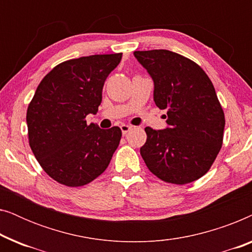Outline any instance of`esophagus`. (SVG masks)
I'll list each match as a JSON object with an SVG mask.
<instances>
[{"label":"esophagus","mask_w":252,"mask_h":252,"mask_svg":"<svg viewBox=\"0 0 252 252\" xmlns=\"http://www.w3.org/2000/svg\"><path fill=\"white\" fill-rule=\"evenodd\" d=\"M120 129H122V133L124 134V135H125V134H127V133L129 132L130 129H132V126H129V125H125V124H124V125L120 126Z\"/></svg>","instance_id":"1"}]
</instances>
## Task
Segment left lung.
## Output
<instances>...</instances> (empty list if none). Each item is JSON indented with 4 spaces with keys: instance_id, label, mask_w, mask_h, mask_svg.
Here are the masks:
<instances>
[{
    "instance_id": "1",
    "label": "left lung",
    "mask_w": 252,
    "mask_h": 252,
    "mask_svg": "<svg viewBox=\"0 0 252 252\" xmlns=\"http://www.w3.org/2000/svg\"><path fill=\"white\" fill-rule=\"evenodd\" d=\"M154 81V101L167 127H146L140 154L165 182L186 185L210 170L222 144L225 115L211 80L195 62L170 50L134 51Z\"/></svg>"
}]
</instances>
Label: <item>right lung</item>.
<instances>
[{
    "instance_id": "obj_1",
    "label": "right lung",
    "mask_w": 252,
    "mask_h": 252,
    "mask_svg": "<svg viewBox=\"0 0 252 252\" xmlns=\"http://www.w3.org/2000/svg\"><path fill=\"white\" fill-rule=\"evenodd\" d=\"M123 54L92 55L55 66L37 86L27 109L30 147L44 172L68 187L101 175L119 146V127L88 125L102 102L104 82Z\"/></svg>"
}]
</instances>
